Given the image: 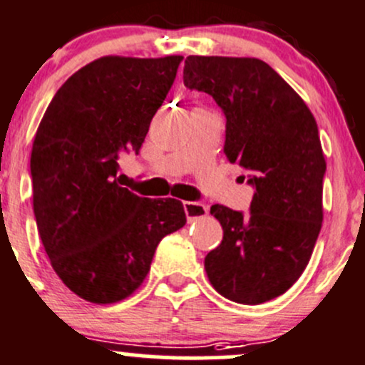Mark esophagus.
Masks as SVG:
<instances>
[{
    "label": "esophagus",
    "instance_id": "1",
    "mask_svg": "<svg viewBox=\"0 0 365 365\" xmlns=\"http://www.w3.org/2000/svg\"><path fill=\"white\" fill-rule=\"evenodd\" d=\"M183 210H185L187 220L189 222H195V220H201L204 216H207L210 210H207L206 204L201 202H194V201H185L183 202Z\"/></svg>",
    "mask_w": 365,
    "mask_h": 365
}]
</instances>
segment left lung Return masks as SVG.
<instances>
[{
  "instance_id": "obj_1",
  "label": "left lung",
  "mask_w": 365,
  "mask_h": 365,
  "mask_svg": "<svg viewBox=\"0 0 365 365\" xmlns=\"http://www.w3.org/2000/svg\"><path fill=\"white\" fill-rule=\"evenodd\" d=\"M183 83L222 107L223 152L255 187L247 215L211 206L223 241L204 258L207 279L227 299L259 305L299 279L322 227L326 159L317 123L302 97L259 58L190 55Z\"/></svg>"
}]
</instances>
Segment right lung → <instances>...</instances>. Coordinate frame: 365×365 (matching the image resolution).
<instances>
[{
  "mask_svg": "<svg viewBox=\"0 0 365 365\" xmlns=\"http://www.w3.org/2000/svg\"><path fill=\"white\" fill-rule=\"evenodd\" d=\"M183 57H102L50 102L31 152L33 206L51 267L79 298L109 305L133 294L164 235L187 222L176 199L121 187L118 159L138 154Z\"/></svg>",
  "mask_w": 365,
  "mask_h": 365,
  "instance_id": "add662e5",
  "label": "right lung"
}]
</instances>
